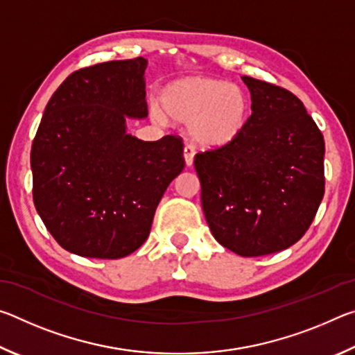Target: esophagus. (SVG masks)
<instances>
[{
    "label": "esophagus",
    "instance_id": "1",
    "mask_svg": "<svg viewBox=\"0 0 355 355\" xmlns=\"http://www.w3.org/2000/svg\"><path fill=\"white\" fill-rule=\"evenodd\" d=\"M183 156H184L186 166H192V163H194V150H192V147L186 146L183 148Z\"/></svg>",
    "mask_w": 355,
    "mask_h": 355
}]
</instances>
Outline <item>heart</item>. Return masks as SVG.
<instances>
[{"label": "heart", "instance_id": "1", "mask_svg": "<svg viewBox=\"0 0 355 355\" xmlns=\"http://www.w3.org/2000/svg\"><path fill=\"white\" fill-rule=\"evenodd\" d=\"M156 122L189 125V137L203 148H222L232 144L248 123L249 101L236 84L209 76L177 80L161 92V107H152Z\"/></svg>", "mask_w": 355, "mask_h": 355}]
</instances>
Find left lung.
I'll return each instance as SVG.
<instances>
[{
	"label": "left lung",
	"mask_w": 355,
	"mask_h": 355,
	"mask_svg": "<svg viewBox=\"0 0 355 355\" xmlns=\"http://www.w3.org/2000/svg\"><path fill=\"white\" fill-rule=\"evenodd\" d=\"M252 114L238 139L196 155L202 208L216 241L241 257L297 243L324 196V137L296 95L243 76Z\"/></svg>",
	"instance_id": "1"
}]
</instances>
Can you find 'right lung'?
Masks as SVG:
<instances>
[{
	"label": "right lung",
	"mask_w": 355,
	"mask_h": 355,
	"mask_svg": "<svg viewBox=\"0 0 355 355\" xmlns=\"http://www.w3.org/2000/svg\"><path fill=\"white\" fill-rule=\"evenodd\" d=\"M147 59L76 70L48 101L31 147L33 199L46 230L87 258L133 254L184 167L183 141L146 142L125 119L147 117Z\"/></svg>",
	"instance_id": "1"
}]
</instances>
